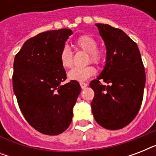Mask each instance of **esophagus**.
Listing matches in <instances>:
<instances>
[{"instance_id": "34e87169", "label": "esophagus", "mask_w": 156, "mask_h": 156, "mask_svg": "<svg viewBox=\"0 0 156 156\" xmlns=\"http://www.w3.org/2000/svg\"><path fill=\"white\" fill-rule=\"evenodd\" d=\"M80 86H81V87H82V89H84V88H86L87 87V83H80Z\"/></svg>"}]
</instances>
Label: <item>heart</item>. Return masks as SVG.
I'll use <instances>...</instances> for the list:
<instances>
[{"mask_svg": "<svg viewBox=\"0 0 156 156\" xmlns=\"http://www.w3.org/2000/svg\"><path fill=\"white\" fill-rule=\"evenodd\" d=\"M76 46L88 53L87 62H92L96 65H100L103 61V54L97 49V41L90 35H81L76 40ZM60 61L62 67L65 69L71 68L73 65V53L67 46L61 50L60 52ZM95 73V69L92 66H87L84 67L74 68L68 73V78L70 80L83 82L87 80Z\"/></svg>", "mask_w": 156, "mask_h": 156, "instance_id": "b5f03b06", "label": "heart"}]
</instances>
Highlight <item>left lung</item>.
Here are the masks:
<instances>
[{
  "mask_svg": "<svg viewBox=\"0 0 156 156\" xmlns=\"http://www.w3.org/2000/svg\"><path fill=\"white\" fill-rule=\"evenodd\" d=\"M106 47V63L90 87L95 92L91 110L107 129H120L137 116L143 102L146 73L138 45L123 30L96 23ZM108 83L102 85L100 80Z\"/></svg>",
  "mask_w": 156,
  "mask_h": 156,
  "instance_id": "left-lung-1",
  "label": "left lung"
}]
</instances>
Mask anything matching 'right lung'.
Listing matches in <instances>:
<instances>
[{
    "instance_id": "add662e5",
    "label": "right lung",
    "mask_w": 156,
    "mask_h": 156,
    "mask_svg": "<svg viewBox=\"0 0 156 156\" xmlns=\"http://www.w3.org/2000/svg\"><path fill=\"white\" fill-rule=\"evenodd\" d=\"M70 29L40 33L27 40L13 61V88L27 122L48 135L63 133L70 125L81 92L77 81L63 84L66 73L60 52Z\"/></svg>"
}]
</instances>
